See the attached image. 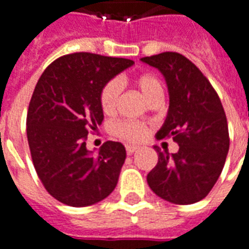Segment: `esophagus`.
<instances>
[{
	"label": "esophagus",
	"instance_id": "1",
	"mask_svg": "<svg viewBox=\"0 0 249 249\" xmlns=\"http://www.w3.org/2000/svg\"><path fill=\"white\" fill-rule=\"evenodd\" d=\"M136 149H139V147L138 145H132V144H127L126 145V151L128 155H132V153L135 152Z\"/></svg>",
	"mask_w": 249,
	"mask_h": 249
}]
</instances>
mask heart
Segmentation results:
<instances>
[{
	"label": "heart",
	"instance_id": "1",
	"mask_svg": "<svg viewBox=\"0 0 249 249\" xmlns=\"http://www.w3.org/2000/svg\"><path fill=\"white\" fill-rule=\"evenodd\" d=\"M132 82L142 91V94L147 98L148 102L155 98L162 97V84L158 76L148 72L138 73L132 77ZM121 93V87L117 80L106 82L100 93V105L102 111L106 114L114 113L117 107L118 97ZM113 134L119 139L127 142H140L148 134V130L144 124L131 121H121L113 126Z\"/></svg>",
	"mask_w": 249,
	"mask_h": 249
}]
</instances>
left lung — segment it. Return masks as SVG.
Wrapping results in <instances>:
<instances>
[{"mask_svg": "<svg viewBox=\"0 0 249 249\" xmlns=\"http://www.w3.org/2000/svg\"><path fill=\"white\" fill-rule=\"evenodd\" d=\"M158 68L167 81L169 109L156 134L173 138L178 152H161L147 176L156 196L176 205H190L210 193L219 178L230 148L227 118L219 97L203 73L177 52L142 57Z\"/></svg>", "mask_w": 249, "mask_h": 249, "instance_id": "1", "label": "left lung"}]
</instances>
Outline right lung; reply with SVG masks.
I'll return each mask as SVG.
<instances>
[{"label":"right lung","mask_w":249,"mask_h":249,"mask_svg":"<svg viewBox=\"0 0 249 249\" xmlns=\"http://www.w3.org/2000/svg\"><path fill=\"white\" fill-rule=\"evenodd\" d=\"M131 65L130 59L76 52L56 59L38 80L27 111V140L38 177L61 203L90 206L117 186L124 145L109 140L93 155L87 136L104 121L101 89Z\"/></svg>","instance_id":"1"}]
</instances>
